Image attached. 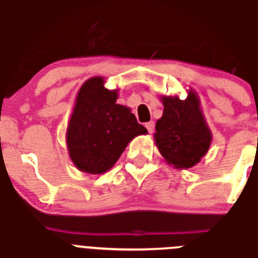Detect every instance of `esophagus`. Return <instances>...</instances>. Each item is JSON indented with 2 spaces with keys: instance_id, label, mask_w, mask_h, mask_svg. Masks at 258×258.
<instances>
[{
  "instance_id": "esophagus-1",
  "label": "esophagus",
  "mask_w": 258,
  "mask_h": 258,
  "mask_svg": "<svg viewBox=\"0 0 258 258\" xmlns=\"http://www.w3.org/2000/svg\"><path fill=\"white\" fill-rule=\"evenodd\" d=\"M145 127H147V130H148V132H149V134H153V132H154V122H153V120L145 123Z\"/></svg>"
}]
</instances>
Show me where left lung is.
I'll list each match as a JSON object with an SVG mask.
<instances>
[{
    "mask_svg": "<svg viewBox=\"0 0 258 258\" xmlns=\"http://www.w3.org/2000/svg\"><path fill=\"white\" fill-rule=\"evenodd\" d=\"M163 114L156 123L154 142L167 163L189 169L200 162L212 143V132L192 89L185 100L162 96Z\"/></svg>",
    "mask_w": 258,
    "mask_h": 258,
    "instance_id": "1",
    "label": "left lung"
}]
</instances>
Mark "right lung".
<instances>
[{
  "instance_id": "1",
  "label": "right lung",
  "mask_w": 258,
  "mask_h": 258,
  "mask_svg": "<svg viewBox=\"0 0 258 258\" xmlns=\"http://www.w3.org/2000/svg\"><path fill=\"white\" fill-rule=\"evenodd\" d=\"M104 83L102 76H95L83 84L67 127L71 161L88 174L111 169L132 139L148 132L130 107L116 104L118 89L109 91Z\"/></svg>"
}]
</instances>
